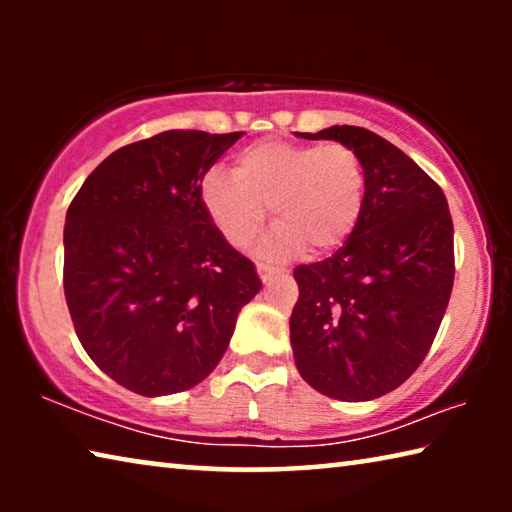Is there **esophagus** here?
Instances as JSON below:
<instances>
[{
  "label": "esophagus",
  "mask_w": 512,
  "mask_h": 512,
  "mask_svg": "<svg viewBox=\"0 0 512 512\" xmlns=\"http://www.w3.org/2000/svg\"><path fill=\"white\" fill-rule=\"evenodd\" d=\"M257 273H259V280H262L264 284H268V282L273 280L275 268H271L268 264H257Z\"/></svg>",
  "instance_id": "obj_1"
}]
</instances>
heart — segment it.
I'll use <instances>...</instances> for the list:
<instances>
[{"instance_id":"b5f03b06","label":"heart","mask_w":512,"mask_h":512,"mask_svg":"<svg viewBox=\"0 0 512 512\" xmlns=\"http://www.w3.org/2000/svg\"><path fill=\"white\" fill-rule=\"evenodd\" d=\"M201 205L225 244L244 248L266 219L264 255H327L343 246L366 205V169L348 144L266 140L237 153L232 176L205 173Z\"/></svg>"}]
</instances>
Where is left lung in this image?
<instances>
[{
  "label": "left lung",
  "mask_w": 512,
  "mask_h": 512,
  "mask_svg": "<svg viewBox=\"0 0 512 512\" xmlns=\"http://www.w3.org/2000/svg\"><path fill=\"white\" fill-rule=\"evenodd\" d=\"M300 137L359 153L366 205L332 257L293 271V359L318 393L368 402L402 386L436 339L454 287L452 214L443 189L377 133L329 126Z\"/></svg>",
  "instance_id": "left-lung-1"
}]
</instances>
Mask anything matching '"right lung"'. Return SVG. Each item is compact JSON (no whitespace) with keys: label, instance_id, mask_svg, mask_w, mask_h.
<instances>
[{"label":"right lung","instance_id":"add662e5","mask_svg":"<svg viewBox=\"0 0 512 512\" xmlns=\"http://www.w3.org/2000/svg\"><path fill=\"white\" fill-rule=\"evenodd\" d=\"M241 135L167 131L128 144L69 205L63 287L76 336L137 395L201 384L262 289L201 205L205 173Z\"/></svg>","mask_w":512,"mask_h":512}]
</instances>
